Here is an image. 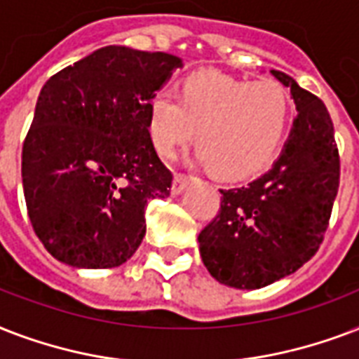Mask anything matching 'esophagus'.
I'll use <instances>...</instances> for the list:
<instances>
[{"instance_id":"obj_1","label":"esophagus","mask_w":359,"mask_h":359,"mask_svg":"<svg viewBox=\"0 0 359 359\" xmlns=\"http://www.w3.org/2000/svg\"><path fill=\"white\" fill-rule=\"evenodd\" d=\"M191 183H194V177L176 174V176H174V182H172V194H174V196H180V194L185 191V187L191 185Z\"/></svg>"}]
</instances>
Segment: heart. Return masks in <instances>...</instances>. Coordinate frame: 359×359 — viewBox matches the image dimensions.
<instances>
[{
  "label": "heart",
  "mask_w": 359,
  "mask_h": 359,
  "mask_svg": "<svg viewBox=\"0 0 359 359\" xmlns=\"http://www.w3.org/2000/svg\"><path fill=\"white\" fill-rule=\"evenodd\" d=\"M288 121L290 99L279 84H251L213 71L191 74L182 99L161 90L148 104L149 138L157 154L170 159L196 138L198 163L223 180L260 170L279 149Z\"/></svg>",
  "instance_id": "obj_1"
}]
</instances>
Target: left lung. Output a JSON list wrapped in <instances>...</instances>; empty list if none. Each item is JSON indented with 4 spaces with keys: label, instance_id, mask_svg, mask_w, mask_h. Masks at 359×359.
<instances>
[{
    "label": "left lung",
    "instance_id": "1",
    "mask_svg": "<svg viewBox=\"0 0 359 359\" xmlns=\"http://www.w3.org/2000/svg\"><path fill=\"white\" fill-rule=\"evenodd\" d=\"M269 73L296 104L290 135L271 168L249 185L221 189L219 215L198 234L202 262L241 290L294 273L320 247L339 189V154L324 102L298 82Z\"/></svg>",
    "mask_w": 359,
    "mask_h": 359
}]
</instances>
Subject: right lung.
<instances>
[{"mask_svg": "<svg viewBox=\"0 0 359 359\" xmlns=\"http://www.w3.org/2000/svg\"><path fill=\"white\" fill-rule=\"evenodd\" d=\"M182 67L177 55L112 44L43 86L22 185L33 230L55 260L102 269L136 252L146 205L172 185L149 138L148 104Z\"/></svg>", "mask_w": 359, "mask_h": 359, "instance_id": "add662e5", "label": "right lung"}]
</instances>
